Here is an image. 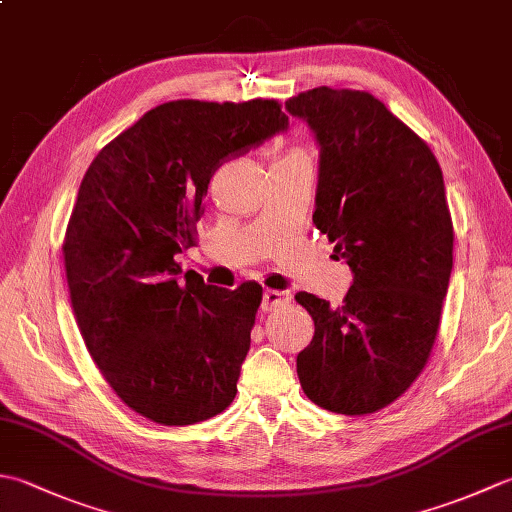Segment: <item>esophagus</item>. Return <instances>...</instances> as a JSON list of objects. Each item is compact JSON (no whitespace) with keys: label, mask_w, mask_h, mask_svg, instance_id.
<instances>
[{"label":"esophagus","mask_w":512,"mask_h":512,"mask_svg":"<svg viewBox=\"0 0 512 512\" xmlns=\"http://www.w3.org/2000/svg\"><path fill=\"white\" fill-rule=\"evenodd\" d=\"M288 301H290V292H284V290H264L262 310L270 312V310L284 308Z\"/></svg>","instance_id":"34e87169"}]
</instances>
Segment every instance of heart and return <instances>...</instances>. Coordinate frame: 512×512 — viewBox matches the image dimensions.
Segmentation results:
<instances>
[{
    "label": "heart",
    "mask_w": 512,
    "mask_h": 512,
    "mask_svg": "<svg viewBox=\"0 0 512 512\" xmlns=\"http://www.w3.org/2000/svg\"><path fill=\"white\" fill-rule=\"evenodd\" d=\"M290 154H292V156H303V154H301V151H290Z\"/></svg>",
    "instance_id": "obj_1"
}]
</instances>
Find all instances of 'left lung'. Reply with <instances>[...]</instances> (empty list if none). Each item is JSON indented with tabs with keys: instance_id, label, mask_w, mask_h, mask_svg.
Instances as JSON below:
<instances>
[{
	"instance_id": "obj_1",
	"label": "left lung",
	"mask_w": 512,
	"mask_h": 512,
	"mask_svg": "<svg viewBox=\"0 0 512 512\" xmlns=\"http://www.w3.org/2000/svg\"><path fill=\"white\" fill-rule=\"evenodd\" d=\"M286 112L317 140L312 222L354 277L343 306L295 297L314 319L297 374L314 405L363 416L405 394L436 343L453 268L442 169L367 92L314 88Z\"/></svg>"
}]
</instances>
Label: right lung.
Here are the masks:
<instances>
[{
    "instance_id": "add662e5",
    "label": "right lung",
    "mask_w": 512,
    "mask_h": 512,
    "mask_svg": "<svg viewBox=\"0 0 512 512\" xmlns=\"http://www.w3.org/2000/svg\"><path fill=\"white\" fill-rule=\"evenodd\" d=\"M288 132L277 101H171L143 114L85 171L63 242L72 308L127 407L167 427L231 405L262 286L204 284L193 246L220 162Z\"/></svg>"
}]
</instances>
